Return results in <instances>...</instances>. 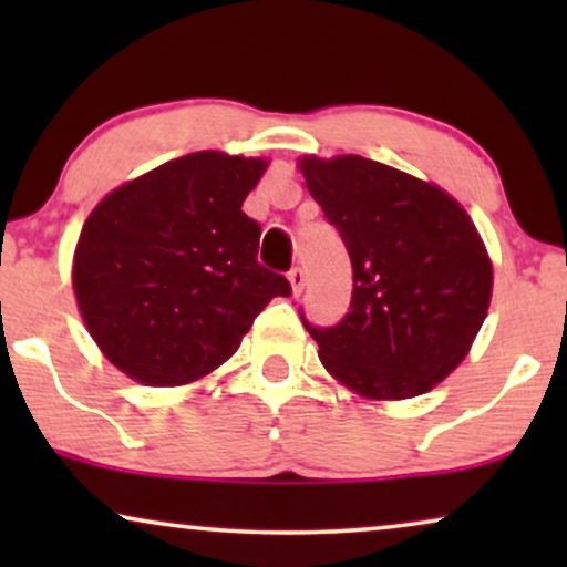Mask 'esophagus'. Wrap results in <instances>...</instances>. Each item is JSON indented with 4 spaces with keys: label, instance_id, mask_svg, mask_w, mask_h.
<instances>
[{
    "label": "esophagus",
    "instance_id": "34e87169",
    "mask_svg": "<svg viewBox=\"0 0 567 567\" xmlns=\"http://www.w3.org/2000/svg\"><path fill=\"white\" fill-rule=\"evenodd\" d=\"M289 284H291V293H293V297H299V293L305 291V284H307L305 270H301V268L289 270Z\"/></svg>",
    "mask_w": 567,
    "mask_h": 567
}]
</instances>
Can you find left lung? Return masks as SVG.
<instances>
[{"label": "left lung", "instance_id": "8db88e82", "mask_svg": "<svg viewBox=\"0 0 567 567\" xmlns=\"http://www.w3.org/2000/svg\"><path fill=\"white\" fill-rule=\"evenodd\" d=\"M297 165L353 266L351 312L336 328L305 322L322 367L367 400L431 392L491 307L493 262L475 221L436 183L359 154Z\"/></svg>", "mask_w": 567, "mask_h": 567}]
</instances>
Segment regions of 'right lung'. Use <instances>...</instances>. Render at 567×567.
<instances>
[{"label":"right lung","mask_w":567,"mask_h":567,"mask_svg":"<svg viewBox=\"0 0 567 567\" xmlns=\"http://www.w3.org/2000/svg\"><path fill=\"white\" fill-rule=\"evenodd\" d=\"M270 162L227 152L169 159L107 193L74 247L72 286L100 353L146 386H183L237 353L284 276L258 262L243 204Z\"/></svg>","instance_id":"obj_1"}]
</instances>
